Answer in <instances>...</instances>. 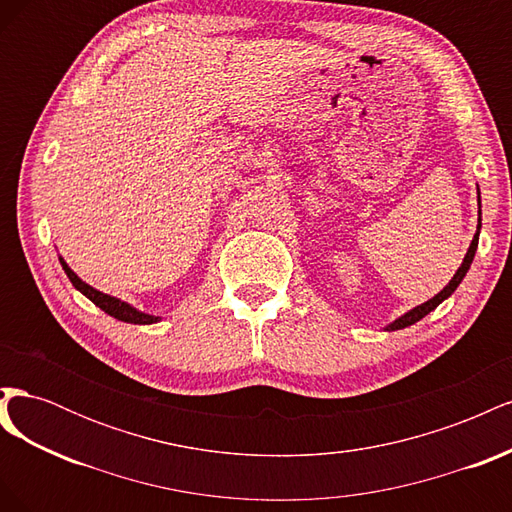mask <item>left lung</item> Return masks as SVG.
Here are the masks:
<instances>
[{"instance_id":"8db88e82","label":"left lung","mask_w":512,"mask_h":512,"mask_svg":"<svg viewBox=\"0 0 512 512\" xmlns=\"http://www.w3.org/2000/svg\"><path fill=\"white\" fill-rule=\"evenodd\" d=\"M478 235H480V192H478V226H476V235H474V239H472V243H470V247H468L466 258H463L461 267H459V269H457V273L453 275V280L448 282V284H446V286L436 294V297H431L429 301H425V303H421V305L412 307L410 312H406L404 316H399V318H397V320H393L391 324H386L384 331H399V329H406V327H410V324L418 322L421 318H425L429 312H433V309H436L444 299L451 297V294L457 290V286L463 282V277H466V273H468V269H470V265H472L474 254H476V247H478Z\"/></svg>"}]
</instances>
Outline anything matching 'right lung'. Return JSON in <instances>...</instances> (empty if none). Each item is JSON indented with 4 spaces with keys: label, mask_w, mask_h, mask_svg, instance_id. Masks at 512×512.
<instances>
[{
    "label": "right lung",
    "mask_w": 512,
    "mask_h": 512,
    "mask_svg": "<svg viewBox=\"0 0 512 512\" xmlns=\"http://www.w3.org/2000/svg\"><path fill=\"white\" fill-rule=\"evenodd\" d=\"M59 262H61V267H64V271H66V275H68V280L72 282V286L79 290V292H83L85 297L94 303V305H98L102 312H106L108 316H113V318H117V320H121V322H130V324H153V322H160L162 318L160 316H151V314H145V312H141V309H136V307H132L130 303H126V301H121V299H117V297H111V294H104V292H100V290H96L94 286H89V284H85L79 275H76L70 267H68V262L59 256Z\"/></svg>",
    "instance_id": "right-lung-1"
}]
</instances>
